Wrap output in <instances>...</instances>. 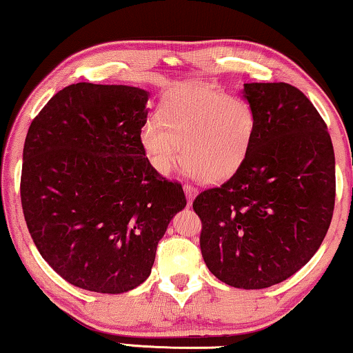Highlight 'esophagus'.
Returning <instances> with one entry per match:
<instances>
[{"instance_id":"obj_1","label":"esophagus","mask_w":353,"mask_h":353,"mask_svg":"<svg viewBox=\"0 0 353 353\" xmlns=\"http://www.w3.org/2000/svg\"><path fill=\"white\" fill-rule=\"evenodd\" d=\"M183 190H185V194H186V199H188V204H193V199L196 196V190L191 185H185L183 186Z\"/></svg>"}]
</instances>
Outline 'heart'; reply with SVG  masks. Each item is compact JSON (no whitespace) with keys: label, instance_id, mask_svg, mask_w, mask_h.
Wrapping results in <instances>:
<instances>
[{"label":"heart","instance_id":"1","mask_svg":"<svg viewBox=\"0 0 353 353\" xmlns=\"http://www.w3.org/2000/svg\"><path fill=\"white\" fill-rule=\"evenodd\" d=\"M254 134L256 113L246 100L186 84L163 97L159 120L141 130V145L160 175H168L183 157L196 180L219 183L243 165Z\"/></svg>","mask_w":353,"mask_h":353}]
</instances>
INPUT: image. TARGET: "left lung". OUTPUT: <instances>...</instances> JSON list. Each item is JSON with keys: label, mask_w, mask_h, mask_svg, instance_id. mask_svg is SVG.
Here are the masks:
<instances>
[{"label": "left lung", "mask_w": 353, "mask_h": 353, "mask_svg": "<svg viewBox=\"0 0 353 353\" xmlns=\"http://www.w3.org/2000/svg\"><path fill=\"white\" fill-rule=\"evenodd\" d=\"M241 95L256 113L248 157L193 209L209 271L253 290L294 276L321 246L336 199V159L326 123L296 87L250 82Z\"/></svg>", "instance_id": "8db88e82"}]
</instances>
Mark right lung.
I'll list each match as a JSON object with an SVG mask.
<instances>
[{
	"label": "right lung",
	"instance_id": "1",
	"mask_svg": "<svg viewBox=\"0 0 353 353\" xmlns=\"http://www.w3.org/2000/svg\"><path fill=\"white\" fill-rule=\"evenodd\" d=\"M149 92L79 82L48 100L27 131L21 201L34 243L54 272L97 294L150 276L160 238L185 209L141 145Z\"/></svg>",
	"mask_w": 353,
	"mask_h": 353
}]
</instances>
